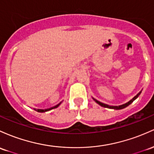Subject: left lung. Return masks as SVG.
<instances>
[{"label": "left lung", "instance_id": "1", "mask_svg": "<svg viewBox=\"0 0 154 154\" xmlns=\"http://www.w3.org/2000/svg\"><path fill=\"white\" fill-rule=\"evenodd\" d=\"M141 91H140V93H138V94H137V95L135 96L132 99H131V100H130L129 102H128L127 103H126V104H122V105H119V106H110V105H108V104H104V103H102V102H99V101H97V100H96V99H94V98H93V99H94V100L95 101V102L97 103V104H99V105L102 106V107H107V108H109V109H124V108H125V107H127V106H129V104H131V103L134 102L135 99H136L137 98L138 96H140V94H141Z\"/></svg>", "mask_w": 154, "mask_h": 154}]
</instances>
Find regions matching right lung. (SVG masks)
<instances>
[{
	"mask_svg": "<svg viewBox=\"0 0 154 154\" xmlns=\"http://www.w3.org/2000/svg\"><path fill=\"white\" fill-rule=\"evenodd\" d=\"M61 103V102H60ZM60 103H59L58 104H57V105H55V107H51V108H49V109H34L36 111H37V112H47V111H49V110H51V109H55V108H57L58 107L59 105H60Z\"/></svg>",
	"mask_w": 154,
	"mask_h": 154,
	"instance_id": "right-lung-1",
	"label": "right lung"
}]
</instances>
